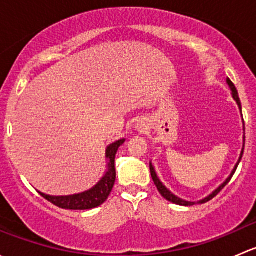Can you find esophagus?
Here are the masks:
<instances>
[{
	"instance_id": "34e87169",
	"label": "esophagus",
	"mask_w": 256,
	"mask_h": 256,
	"mask_svg": "<svg viewBox=\"0 0 256 256\" xmlns=\"http://www.w3.org/2000/svg\"><path fill=\"white\" fill-rule=\"evenodd\" d=\"M135 128L138 131H140V132H144V131L147 128V125L142 120H138V122L135 124Z\"/></svg>"
}]
</instances>
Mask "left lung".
<instances>
[{"mask_svg":"<svg viewBox=\"0 0 256 256\" xmlns=\"http://www.w3.org/2000/svg\"><path fill=\"white\" fill-rule=\"evenodd\" d=\"M226 84H228L229 89H230V92H232V96H233L234 102H236V105H238V108H239L240 112H242V104H240V99H239V95H238V90H236V85H234L233 82H232V80L229 79V78H226ZM242 124H244V120H242ZM244 131H245V128H244ZM244 138V144H245V135H244V138ZM242 154H244V146H242V152H240L239 160H238V162H236V166H234V168H233V171H232L230 176H229L228 178H226V180H224V182L222 183V184L219 186L218 188H216V190H214L213 192L210 193V194H208L207 197L203 198V200H198V202H190V200H182V198L177 197L176 194H174V193H172L171 190H170L168 188H167L166 186H164V183L161 182V180H160L158 176H157L156 170H154V164H152V162H150V171H151V177H152V180H154V184H156L157 190H158V192L161 193L162 197L166 198L167 200H170V202L174 203V204H178V206H184V207H188V206H194L196 203H200V204H203V203H207L208 200H212V198L216 197V196L218 194V193L220 192V190H223V188L226 187V184H228L229 180H232V177H233V174H236V168H238V164H239L240 160H242Z\"/></svg>","mask_w":256,"mask_h":256,"instance_id":"obj_1","label":"left lung"}]
</instances>
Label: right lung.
I'll list each match as a JSON object with an SVG mask.
<instances>
[{
	"mask_svg": "<svg viewBox=\"0 0 256 256\" xmlns=\"http://www.w3.org/2000/svg\"><path fill=\"white\" fill-rule=\"evenodd\" d=\"M125 142V138L115 141L106 147L105 157H106V171L104 176L100 178L99 182L92 187L90 190H84L82 193L69 196H50L40 192L43 198L53 203L54 206L63 209H72V210H84V209L96 208L102 206L109 197L110 192L112 190L116 180L115 171V156L118 147Z\"/></svg>",
	"mask_w": 256,
	"mask_h": 256,
	"instance_id": "obj_1",
	"label": "right lung"
}]
</instances>
